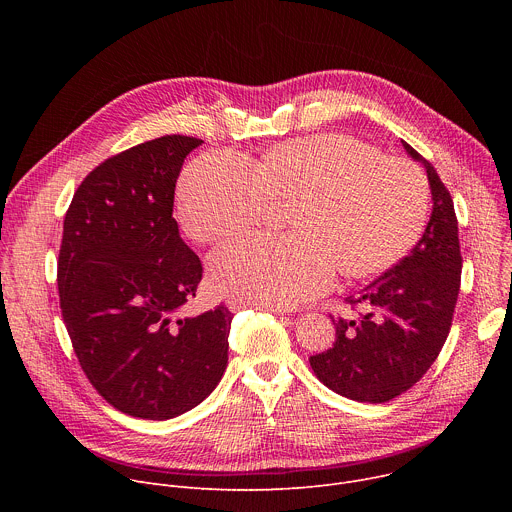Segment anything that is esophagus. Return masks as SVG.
I'll use <instances>...</instances> for the list:
<instances>
[{"label":"esophagus","instance_id":"34e87169","mask_svg":"<svg viewBox=\"0 0 512 512\" xmlns=\"http://www.w3.org/2000/svg\"><path fill=\"white\" fill-rule=\"evenodd\" d=\"M227 306H229V310H233V312H239V310H245V308H251L249 304H245V302H241V300H235V298H229L227 300ZM271 312H287L285 308H277V306H267Z\"/></svg>","mask_w":512,"mask_h":512}]
</instances>
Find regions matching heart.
Listing matches in <instances>:
<instances>
[{"label":"heart","mask_w":512,"mask_h":512,"mask_svg":"<svg viewBox=\"0 0 512 512\" xmlns=\"http://www.w3.org/2000/svg\"><path fill=\"white\" fill-rule=\"evenodd\" d=\"M429 184L407 160L383 158L344 133L283 141L257 166L237 152L194 160L178 184V223L194 243L251 229L273 202L287 204L291 233L237 239L210 257L212 285L249 306H296L334 273L369 279L419 241Z\"/></svg>","instance_id":"b5f03b06"}]
</instances>
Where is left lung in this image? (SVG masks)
Segmentation results:
<instances>
[{"mask_svg":"<svg viewBox=\"0 0 512 512\" xmlns=\"http://www.w3.org/2000/svg\"><path fill=\"white\" fill-rule=\"evenodd\" d=\"M403 148L425 166L431 186L425 233L407 257L346 300L358 314L332 318L336 342L310 356L328 389L360 403L391 401L429 371L450 334L460 291L462 253L450 190L409 143Z\"/></svg>","mask_w":512,"mask_h":512,"instance_id":"8db88e82","label":"left lung"}]
</instances>
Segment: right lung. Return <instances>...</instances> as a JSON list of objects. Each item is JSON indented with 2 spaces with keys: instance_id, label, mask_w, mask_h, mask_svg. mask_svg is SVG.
I'll use <instances>...</instances> for the list:
<instances>
[{
  "instance_id": "obj_1",
  "label": "right lung",
  "mask_w": 512,
  "mask_h": 512,
  "mask_svg": "<svg viewBox=\"0 0 512 512\" xmlns=\"http://www.w3.org/2000/svg\"><path fill=\"white\" fill-rule=\"evenodd\" d=\"M200 143L164 135L105 160L64 216L58 294L72 348L95 391L139 419L190 411L229 360L227 306L178 318L202 263L180 237L174 190Z\"/></svg>"
}]
</instances>
